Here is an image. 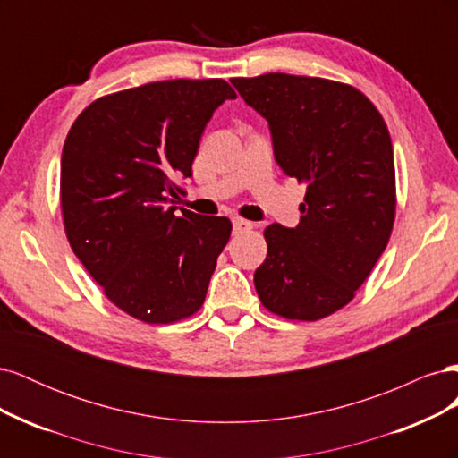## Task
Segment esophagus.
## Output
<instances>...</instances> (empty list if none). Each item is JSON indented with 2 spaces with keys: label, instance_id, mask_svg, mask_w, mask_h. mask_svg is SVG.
<instances>
[{
  "label": "esophagus",
  "instance_id": "esophagus-1",
  "mask_svg": "<svg viewBox=\"0 0 458 458\" xmlns=\"http://www.w3.org/2000/svg\"><path fill=\"white\" fill-rule=\"evenodd\" d=\"M252 227H254V224H250V221L241 219V217H234V219H233V231H234V233H244V231H250Z\"/></svg>",
  "mask_w": 458,
  "mask_h": 458
}]
</instances>
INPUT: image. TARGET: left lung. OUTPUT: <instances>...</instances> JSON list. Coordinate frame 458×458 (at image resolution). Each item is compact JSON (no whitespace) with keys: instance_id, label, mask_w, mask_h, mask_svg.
Instances as JSON below:
<instances>
[{"instance_id":"1","label":"left lung","mask_w":458,"mask_h":458,"mask_svg":"<svg viewBox=\"0 0 458 458\" xmlns=\"http://www.w3.org/2000/svg\"><path fill=\"white\" fill-rule=\"evenodd\" d=\"M231 84L269 122L276 164L308 187L294 229L263 231L256 293L275 315L318 321L348 306L390 241V131L369 97L342 81L269 72Z\"/></svg>"}]
</instances>
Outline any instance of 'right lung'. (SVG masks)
<instances>
[{"label": "right lung", "instance_id": "add662e5", "mask_svg": "<svg viewBox=\"0 0 458 458\" xmlns=\"http://www.w3.org/2000/svg\"><path fill=\"white\" fill-rule=\"evenodd\" d=\"M237 93L221 78L164 80L108 93L81 110L61 158L66 239L103 294L148 325H170L204 303L231 221L182 217L183 192L214 110Z\"/></svg>", "mask_w": 458, "mask_h": 458}]
</instances>
